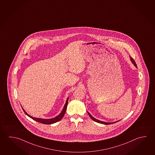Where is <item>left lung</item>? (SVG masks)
<instances>
[{"label":"left lung","mask_w":155,"mask_h":155,"mask_svg":"<svg viewBox=\"0 0 155 155\" xmlns=\"http://www.w3.org/2000/svg\"><path fill=\"white\" fill-rule=\"evenodd\" d=\"M130 60H131L132 62L133 63V64L136 67H137V64H136V63H135V62L134 61V60L133 59V58H132L131 57H130ZM88 114L89 115L90 117L91 118H92V119L93 120V121H95V122H98V123H99V124H114V123H116V122H118V121H120V120H119V121H116V122H114L108 123V122H104V121H99L98 120H97V119H96V118H94L93 116H92V115H91L90 114L88 113Z\"/></svg>","instance_id":"left-lung-1"}]
</instances>
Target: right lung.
Here are the masks:
<instances>
[{
	"instance_id": "right-lung-1",
	"label": "right lung",
	"mask_w": 155,
	"mask_h": 155,
	"mask_svg": "<svg viewBox=\"0 0 155 155\" xmlns=\"http://www.w3.org/2000/svg\"><path fill=\"white\" fill-rule=\"evenodd\" d=\"M68 102V98L67 99V101H66V103H65V104L64 107H63V110H62V111L61 112V113L59 114V115L55 117H54V118H50V119H44V118H35V117H32L31 116L28 115V114L25 112V110H24L23 108L22 109L23 110V111L25 112V114H26L27 115L29 116V117H31V118H32L33 120H34L35 121H37V122H40V123H41V124H54V123H56V122H58V121H60V120H61L63 117V116L64 115L65 113L66 110H67Z\"/></svg>"
}]
</instances>
